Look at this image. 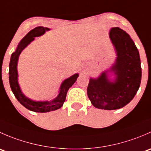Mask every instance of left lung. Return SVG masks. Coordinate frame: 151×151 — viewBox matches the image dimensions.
I'll return each instance as SVG.
<instances>
[{
	"label": "left lung",
	"instance_id": "1",
	"mask_svg": "<svg viewBox=\"0 0 151 151\" xmlns=\"http://www.w3.org/2000/svg\"><path fill=\"white\" fill-rule=\"evenodd\" d=\"M109 37L117 51L114 83L103 73L96 80L91 79L88 96L91 104L98 109L112 110L129 104L136 95L141 83L142 68L139 51L127 33L118 27L112 28Z\"/></svg>",
	"mask_w": 151,
	"mask_h": 151
}]
</instances>
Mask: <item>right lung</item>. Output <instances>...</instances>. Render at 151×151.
Here are the masks:
<instances>
[{
    "instance_id": "add662e5",
    "label": "right lung",
    "mask_w": 151,
    "mask_h": 151,
    "mask_svg": "<svg viewBox=\"0 0 151 151\" xmlns=\"http://www.w3.org/2000/svg\"><path fill=\"white\" fill-rule=\"evenodd\" d=\"M49 28L44 27H36L30 32L21 40L18 45L16 51L13 52L11 56L9 63V83L12 92L21 104L23 105L25 108L29 110L33 111L36 112H47L50 111H54L59 109L63 106L65 100H66V93L68 89L72 86V85L77 80L78 77V74L71 76V77L64 80L62 83L60 88V93L58 96L51 101H33L32 100L25 97L21 92L20 88L17 83V64L18 58L19 54L25 47H26L34 39V37L42 36L45 33Z\"/></svg>"
}]
</instances>
